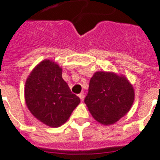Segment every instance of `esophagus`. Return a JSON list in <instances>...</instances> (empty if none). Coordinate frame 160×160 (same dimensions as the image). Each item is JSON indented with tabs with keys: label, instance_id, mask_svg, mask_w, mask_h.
I'll use <instances>...</instances> for the list:
<instances>
[{
	"label": "esophagus",
	"instance_id": "obj_1",
	"mask_svg": "<svg viewBox=\"0 0 160 160\" xmlns=\"http://www.w3.org/2000/svg\"><path fill=\"white\" fill-rule=\"evenodd\" d=\"M79 98H80V100H81L82 101H83V99H84V94L83 93H81V94H78Z\"/></svg>",
	"mask_w": 160,
	"mask_h": 160
}]
</instances>
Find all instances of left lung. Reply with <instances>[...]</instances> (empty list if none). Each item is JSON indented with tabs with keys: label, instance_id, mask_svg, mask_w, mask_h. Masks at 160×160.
<instances>
[{
	"label": "left lung",
	"instance_id": "obj_1",
	"mask_svg": "<svg viewBox=\"0 0 160 160\" xmlns=\"http://www.w3.org/2000/svg\"><path fill=\"white\" fill-rule=\"evenodd\" d=\"M134 100L135 90L124 76L96 72L89 81L84 102L97 122L111 125L128 113Z\"/></svg>",
	"mask_w": 160,
	"mask_h": 160
}]
</instances>
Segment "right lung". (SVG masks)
Wrapping results in <instances>:
<instances>
[{
  "mask_svg": "<svg viewBox=\"0 0 160 160\" xmlns=\"http://www.w3.org/2000/svg\"><path fill=\"white\" fill-rule=\"evenodd\" d=\"M24 99L34 117L53 128L66 123L80 103L62 78V68L50 59L41 61L31 71L25 82Z\"/></svg>",
  "mask_w": 160,
  "mask_h": 160,
  "instance_id": "obj_1",
  "label": "right lung"
}]
</instances>
